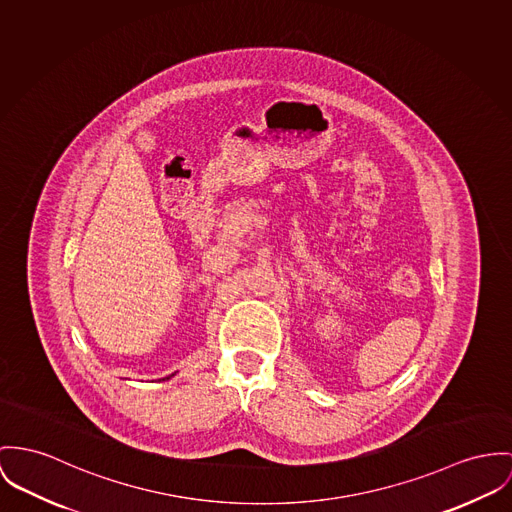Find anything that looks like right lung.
Wrapping results in <instances>:
<instances>
[{"mask_svg":"<svg viewBox=\"0 0 512 512\" xmlns=\"http://www.w3.org/2000/svg\"><path fill=\"white\" fill-rule=\"evenodd\" d=\"M171 376H173V374H171ZM171 376H167V380H169V378H171Z\"/></svg>","mask_w":512,"mask_h":512,"instance_id":"right-lung-1","label":"right lung"}]
</instances>
